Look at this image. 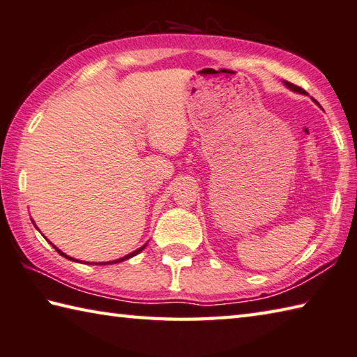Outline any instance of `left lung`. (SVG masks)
I'll list each match as a JSON object with an SVG mask.
<instances>
[{"instance_id":"left-lung-1","label":"left lung","mask_w":357,"mask_h":357,"mask_svg":"<svg viewBox=\"0 0 357 357\" xmlns=\"http://www.w3.org/2000/svg\"><path fill=\"white\" fill-rule=\"evenodd\" d=\"M284 84H286V87H289L290 90H294V92H296V93H306L301 87H298V86H295V84H291L289 81H284Z\"/></svg>"}]
</instances>
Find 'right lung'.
<instances>
[{
  "mask_svg": "<svg viewBox=\"0 0 357 357\" xmlns=\"http://www.w3.org/2000/svg\"><path fill=\"white\" fill-rule=\"evenodd\" d=\"M51 245H53V243H51ZM54 246V245H53ZM145 246H146V243L144 245V246H140V248L139 250H135V251H132V252H129V255H126V256H123V257H120V259H115V261H109V262H98V264H95V265H109V264H119V262H123V261H126V259H131V257H134L135 255H139V252L142 251V250H144L145 248ZM54 250L57 251V252H59V255L61 256H63V257H67V259H70V261H75V262H82V261H76V259H73V257H70V256H67L66 255V252H62L59 248H56V246H54ZM89 264V262H87ZM90 265H93L92 262H90Z\"/></svg>",
  "mask_w": 357,
  "mask_h": 357,
  "instance_id": "add662e5",
  "label": "right lung"
}]
</instances>
